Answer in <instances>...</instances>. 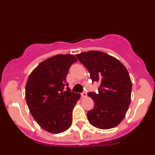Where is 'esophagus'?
I'll list each match as a JSON object with an SVG mask.
<instances>
[{
	"mask_svg": "<svg viewBox=\"0 0 155 155\" xmlns=\"http://www.w3.org/2000/svg\"><path fill=\"white\" fill-rule=\"evenodd\" d=\"M81 96L83 97H87V94L86 92H85V91L83 92V93H81Z\"/></svg>",
	"mask_w": 155,
	"mask_h": 155,
	"instance_id": "obj_1",
	"label": "esophagus"
}]
</instances>
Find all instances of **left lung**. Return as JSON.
<instances>
[{"label": "left lung", "instance_id": "8db88e82", "mask_svg": "<svg viewBox=\"0 0 155 155\" xmlns=\"http://www.w3.org/2000/svg\"><path fill=\"white\" fill-rule=\"evenodd\" d=\"M76 57L87 68L93 83H100L98 93H88L94 104L87 113L88 121L100 129L117 127L130 103L132 83L127 68L118 59L103 52L91 51Z\"/></svg>", "mask_w": 155, "mask_h": 155}]
</instances>
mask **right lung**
Instances as JSON below:
<instances>
[{"mask_svg": "<svg viewBox=\"0 0 155 155\" xmlns=\"http://www.w3.org/2000/svg\"><path fill=\"white\" fill-rule=\"evenodd\" d=\"M72 54H58L41 62L28 78L25 98L32 116L41 128L58 134L71 126L72 113L81 97L71 92L66 80Z\"/></svg>", "mask_w": 155, "mask_h": 155, "instance_id": "obj_1", "label": "right lung"}]
</instances>
